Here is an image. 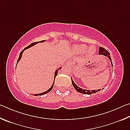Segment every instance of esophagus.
<instances>
[{
  "instance_id": "1",
  "label": "esophagus",
  "mask_w": 130,
  "mask_h": 130,
  "mask_svg": "<svg viewBox=\"0 0 130 130\" xmlns=\"http://www.w3.org/2000/svg\"><path fill=\"white\" fill-rule=\"evenodd\" d=\"M74 64V61L73 60H69L67 62V65L68 66H72Z\"/></svg>"
}]
</instances>
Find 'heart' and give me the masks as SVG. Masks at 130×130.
I'll use <instances>...</instances> for the list:
<instances>
[{"mask_svg":"<svg viewBox=\"0 0 130 130\" xmlns=\"http://www.w3.org/2000/svg\"><path fill=\"white\" fill-rule=\"evenodd\" d=\"M72 50L76 54H83L86 52L88 56H92L96 53V49L94 46H91L87 48V45L85 44H77L72 47Z\"/></svg>","mask_w":130,"mask_h":130,"instance_id":"heart-1","label":"heart"}]
</instances>
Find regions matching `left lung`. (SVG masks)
Instances as JSON below:
<instances>
[{
    "mask_svg": "<svg viewBox=\"0 0 130 130\" xmlns=\"http://www.w3.org/2000/svg\"><path fill=\"white\" fill-rule=\"evenodd\" d=\"M99 54L103 55V56H104L105 57H108V58H109V60H110V61H111L112 68L113 64H112V62L111 56H110V53H109V52H108L106 49H104V48H103L102 47H99ZM71 80H72V85H73L74 88L78 92H79V93H83V94H91L92 93H96V92L100 91L101 90L100 89H98V90H97V89H96V90H88V89H82L81 88H80L75 83H74V81L73 80V79H72V78H71ZM103 89H104V88H103Z\"/></svg>",
    "mask_w": 130,
    "mask_h": 130,
    "instance_id": "8db88e82",
    "label": "left lung"
}]
</instances>
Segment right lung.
Instances as JSON below:
<instances>
[{"instance_id":"add662e5","label":"right lung","mask_w":130,"mask_h":130,"mask_svg":"<svg viewBox=\"0 0 130 130\" xmlns=\"http://www.w3.org/2000/svg\"><path fill=\"white\" fill-rule=\"evenodd\" d=\"M45 41H46V40H43V41H39V42H33V43H31L30 45H29L28 46H27L26 47H25V49H24L22 50V52L20 53V54H19V58H18V61H17V65L19 61L21 60V58H22V54H23V52H24V51H25V50L27 49H28V48H30V47H31L33 46L36 45V44H37V43H42V42H45ZM61 68H62V67L59 68L58 69H57L56 70V71H55V72H54V81H53V84H52V85L51 87H50L49 89H47L46 91H45V92H42V93H37V94H32V95H33V96H41V95H43V94H46V93H49V92L51 91V90L53 89V86H54V81H55V78H56V77L57 76V74H58V70H60V69H61Z\"/></svg>"}]
</instances>
